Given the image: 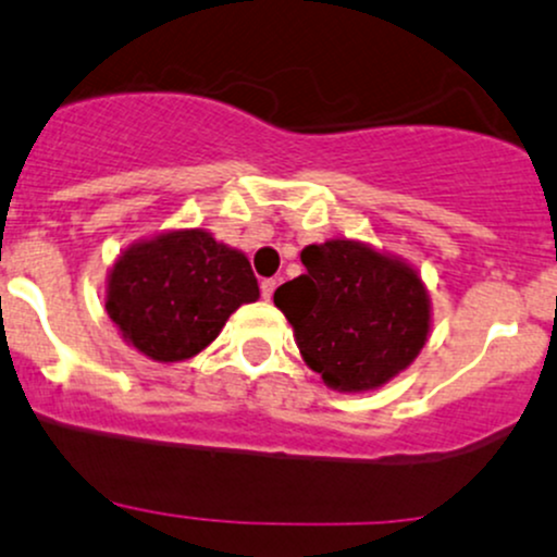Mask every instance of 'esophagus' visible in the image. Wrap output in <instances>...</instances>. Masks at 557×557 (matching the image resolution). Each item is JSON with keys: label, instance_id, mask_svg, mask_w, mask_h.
I'll return each instance as SVG.
<instances>
[{"label": "esophagus", "instance_id": "1", "mask_svg": "<svg viewBox=\"0 0 557 557\" xmlns=\"http://www.w3.org/2000/svg\"><path fill=\"white\" fill-rule=\"evenodd\" d=\"M274 288H277V280H274V277L261 280V296L267 298V301L274 296Z\"/></svg>", "mask_w": 557, "mask_h": 557}]
</instances>
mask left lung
Masks as SVG:
<instances>
[{
    "mask_svg": "<svg viewBox=\"0 0 557 557\" xmlns=\"http://www.w3.org/2000/svg\"><path fill=\"white\" fill-rule=\"evenodd\" d=\"M307 272L274 290L312 371L338 392L376 389L406 371L430 333V298L408 263L355 239L301 250Z\"/></svg>",
    "mask_w": 557,
    "mask_h": 557,
    "instance_id": "8db88e82",
    "label": "left lung"
}]
</instances>
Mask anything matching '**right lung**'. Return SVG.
Returning <instances> with one entry per match:
<instances>
[{
	"label": "right lung",
	"mask_w": 557,
	"mask_h": 557,
	"mask_svg": "<svg viewBox=\"0 0 557 557\" xmlns=\"http://www.w3.org/2000/svg\"><path fill=\"white\" fill-rule=\"evenodd\" d=\"M259 298L250 261L202 230L131 245L109 272L107 312L122 338L157 362L189 360L230 314Z\"/></svg>",
	"instance_id": "obj_1"
}]
</instances>
